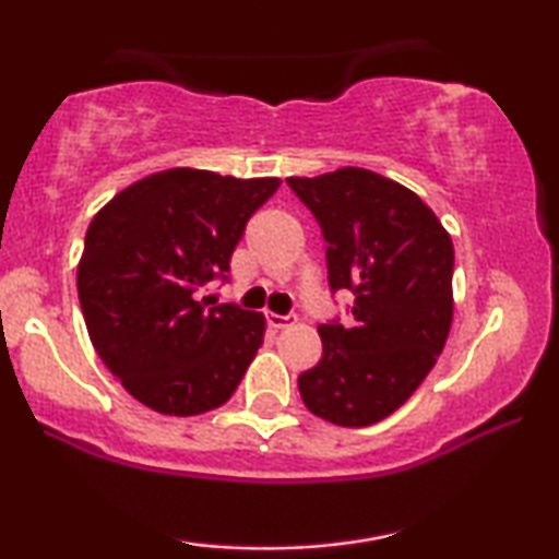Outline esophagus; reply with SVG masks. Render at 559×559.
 Wrapping results in <instances>:
<instances>
[{
  "mask_svg": "<svg viewBox=\"0 0 559 559\" xmlns=\"http://www.w3.org/2000/svg\"><path fill=\"white\" fill-rule=\"evenodd\" d=\"M289 323H293V318L277 316V312H266V325L274 328V331H282V328H287Z\"/></svg>",
  "mask_w": 559,
  "mask_h": 559,
  "instance_id": "34e87169",
  "label": "esophagus"
}]
</instances>
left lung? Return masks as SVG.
Instances as JSON below:
<instances>
[{
    "mask_svg": "<svg viewBox=\"0 0 559 559\" xmlns=\"http://www.w3.org/2000/svg\"><path fill=\"white\" fill-rule=\"evenodd\" d=\"M328 241V282L350 289L354 325H318L323 358L297 379L312 415L366 427L400 409L453 325V241L417 193L364 167L287 178Z\"/></svg>",
    "mask_w": 559,
    "mask_h": 559,
    "instance_id": "obj_1",
    "label": "left lung"
}]
</instances>
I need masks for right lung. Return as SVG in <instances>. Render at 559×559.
<instances>
[{"mask_svg": "<svg viewBox=\"0 0 559 559\" xmlns=\"http://www.w3.org/2000/svg\"><path fill=\"white\" fill-rule=\"evenodd\" d=\"M280 186L170 167L119 190L88 224L75 277L88 338L144 407L193 417L231 400L266 323L201 289L228 272L243 226Z\"/></svg>", "mask_w": 559, "mask_h": 559, "instance_id": "right-lung-1", "label": "right lung"}]
</instances>
